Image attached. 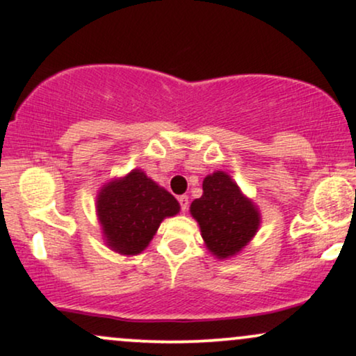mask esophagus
Here are the masks:
<instances>
[{
    "label": "esophagus",
    "instance_id": "obj_1",
    "mask_svg": "<svg viewBox=\"0 0 356 356\" xmlns=\"http://www.w3.org/2000/svg\"><path fill=\"white\" fill-rule=\"evenodd\" d=\"M179 204H181V209L186 211L188 209V197L187 195H181L179 197Z\"/></svg>",
    "mask_w": 356,
    "mask_h": 356
}]
</instances>
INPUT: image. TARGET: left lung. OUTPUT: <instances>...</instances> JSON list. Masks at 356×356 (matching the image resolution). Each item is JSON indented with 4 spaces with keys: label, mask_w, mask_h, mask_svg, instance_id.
I'll list each match as a JSON object with an SVG mask.
<instances>
[{
    "label": "left lung",
    "mask_w": 356,
    "mask_h": 356,
    "mask_svg": "<svg viewBox=\"0 0 356 356\" xmlns=\"http://www.w3.org/2000/svg\"><path fill=\"white\" fill-rule=\"evenodd\" d=\"M200 199L191 204V215L199 223L205 248L223 261L241 253L261 227V211L241 192L232 175L215 170L205 175Z\"/></svg>",
    "instance_id": "left-lung-1"
}]
</instances>
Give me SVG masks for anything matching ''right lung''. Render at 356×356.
Instances as JSON below:
<instances>
[{
  "instance_id": "1",
  "label": "right lung",
  "mask_w": 356,
  "mask_h": 356,
  "mask_svg": "<svg viewBox=\"0 0 356 356\" xmlns=\"http://www.w3.org/2000/svg\"><path fill=\"white\" fill-rule=\"evenodd\" d=\"M95 210L108 248L134 256L149 246L163 220L175 217L181 205L172 193L136 168L103 184L97 192Z\"/></svg>"
}]
</instances>
